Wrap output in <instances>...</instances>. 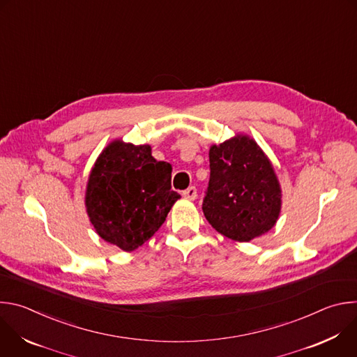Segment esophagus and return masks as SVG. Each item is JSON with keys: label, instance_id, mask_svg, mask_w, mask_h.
Listing matches in <instances>:
<instances>
[{"label": "esophagus", "instance_id": "esophagus-1", "mask_svg": "<svg viewBox=\"0 0 357 357\" xmlns=\"http://www.w3.org/2000/svg\"><path fill=\"white\" fill-rule=\"evenodd\" d=\"M182 196H183V197H186V199H189V200H195V199H196V196H197L196 188H195V186L188 188L186 190H183V192H182Z\"/></svg>", "mask_w": 357, "mask_h": 357}]
</instances>
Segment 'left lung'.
I'll use <instances>...</instances> for the list:
<instances>
[{
  "label": "left lung",
  "mask_w": 357,
  "mask_h": 357,
  "mask_svg": "<svg viewBox=\"0 0 357 357\" xmlns=\"http://www.w3.org/2000/svg\"><path fill=\"white\" fill-rule=\"evenodd\" d=\"M209 162L202 209L212 227L240 243L271 230L281 212V186L257 142L237 134L211 146Z\"/></svg>",
  "instance_id": "obj_1"
}]
</instances>
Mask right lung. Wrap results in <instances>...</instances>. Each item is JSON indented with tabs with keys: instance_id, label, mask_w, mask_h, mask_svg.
<instances>
[{
	"instance_id": "right-lung-1",
	"label": "right lung",
	"mask_w": 357,
	"mask_h": 357,
	"mask_svg": "<svg viewBox=\"0 0 357 357\" xmlns=\"http://www.w3.org/2000/svg\"><path fill=\"white\" fill-rule=\"evenodd\" d=\"M171 164L152 157L149 145L110 142L86 188V211L97 234L124 251L149 240L181 197L171 189Z\"/></svg>"
}]
</instances>
